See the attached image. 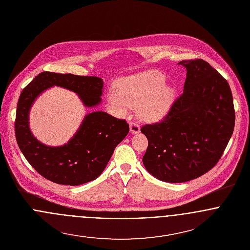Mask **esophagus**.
I'll use <instances>...</instances> for the list:
<instances>
[{"mask_svg": "<svg viewBox=\"0 0 250 250\" xmlns=\"http://www.w3.org/2000/svg\"><path fill=\"white\" fill-rule=\"evenodd\" d=\"M130 132L132 134H138L141 132V128H140V125L136 122H131L130 123Z\"/></svg>", "mask_w": 250, "mask_h": 250, "instance_id": "1", "label": "esophagus"}]
</instances>
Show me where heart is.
<instances>
[{
  "label": "heart",
  "instance_id": "heart-1",
  "mask_svg": "<svg viewBox=\"0 0 250 250\" xmlns=\"http://www.w3.org/2000/svg\"><path fill=\"white\" fill-rule=\"evenodd\" d=\"M115 91L107 95V103L121 114L138 107V114L146 122H159L170 111L176 99V90L166 83V78L157 70H146L117 81Z\"/></svg>",
  "mask_w": 250,
  "mask_h": 250
}]
</instances>
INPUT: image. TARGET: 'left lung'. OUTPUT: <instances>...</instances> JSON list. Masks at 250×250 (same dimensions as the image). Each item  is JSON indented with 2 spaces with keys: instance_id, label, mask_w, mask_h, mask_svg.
Returning <instances> with one entry per match:
<instances>
[{
  "instance_id": "8db88e82",
  "label": "left lung",
  "mask_w": 250,
  "mask_h": 250,
  "mask_svg": "<svg viewBox=\"0 0 250 250\" xmlns=\"http://www.w3.org/2000/svg\"><path fill=\"white\" fill-rule=\"evenodd\" d=\"M183 94L165 119L143 126L148 140L146 170L167 183H184L212 169L235 126L233 96L227 81L203 60L183 61Z\"/></svg>"
}]
</instances>
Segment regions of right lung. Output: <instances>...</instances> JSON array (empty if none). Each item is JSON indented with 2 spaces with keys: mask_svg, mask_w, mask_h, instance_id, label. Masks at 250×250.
<instances>
[{
  "mask_svg": "<svg viewBox=\"0 0 250 250\" xmlns=\"http://www.w3.org/2000/svg\"><path fill=\"white\" fill-rule=\"evenodd\" d=\"M55 85L75 92L85 107L102 102L101 78L42 72L21 92L15 137L21 152L41 176L60 185L79 186L101 175L115 147L128 135L129 125L105 111H92L84 115L68 143L61 146L40 143L30 129V111L38 96Z\"/></svg>",
  "mask_w": 250,
  "mask_h": 250,
  "instance_id": "1",
  "label": "right lung"
}]
</instances>
